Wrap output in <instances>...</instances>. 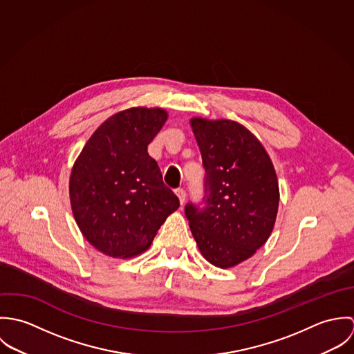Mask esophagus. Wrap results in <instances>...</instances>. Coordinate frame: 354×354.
Instances as JSON below:
<instances>
[{
  "instance_id": "obj_1",
  "label": "esophagus",
  "mask_w": 354,
  "mask_h": 354,
  "mask_svg": "<svg viewBox=\"0 0 354 354\" xmlns=\"http://www.w3.org/2000/svg\"><path fill=\"white\" fill-rule=\"evenodd\" d=\"M176 195H177V198H178L180 203H181V204H184V202H185V198H187L185 191H184L183 188H178V189H176Z\"/></svg>"
}]
</instances>
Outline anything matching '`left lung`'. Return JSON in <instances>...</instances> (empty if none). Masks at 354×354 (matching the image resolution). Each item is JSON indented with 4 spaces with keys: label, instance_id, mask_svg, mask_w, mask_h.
<instances>
[{
    "label": "left lung",
    "instance_id": "1",
    "mask_svg": "<svg viewBox=\"0 0 354 354\" xmlns=\"http://www.w3.org/2000/svg\"><path fill=\"white\" fill-rule=\"evenodd\" d=\"M205 169L204 207L185 215L203 257L219 268L250 259L268 240L279 205L278 178L261 143L232 120L191 118Z\"/></svg>",
    "mask_w": 354,
    "mask_h": 354
}]
</instances>
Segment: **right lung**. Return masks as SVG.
<instances>
[{
    "label": "right lung",
    "mask_w": 354,
    "mask_h": 354,
    "mask_svg": "<svg viewBox=\"0 0 354 354\" xmlns=\"http://www.w3.org/2000/svg\"><path fill=\"white\" fill-rule=\"evenodd\" d=\"M167 120L160 107H131L109 117L72 167L69 198L84 239L100 252L128 259L147 251L180 202L147 152Z\"/></svg>",
    "instance_id": "add662e5"
}]
</instances>
